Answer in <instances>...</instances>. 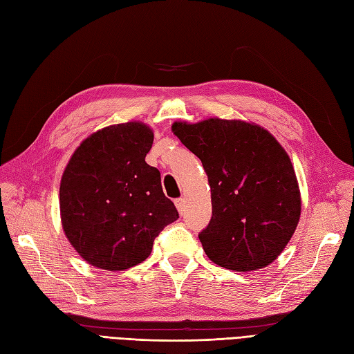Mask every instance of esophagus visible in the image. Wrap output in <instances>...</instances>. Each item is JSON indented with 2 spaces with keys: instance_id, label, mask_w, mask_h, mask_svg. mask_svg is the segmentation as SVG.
Instances as JSON below:
<instances>
[{
  "instance_id": "obj_1",
  "label": "esophagus",
  "mask_w": 354,
  "mask_h": 354,
  "mask_svg": "<svg viewBox=\"0 0 354 354\" xmlns=\"http://www.w3.org/2000/svg\"><path fill=\"white\" fill-rule=\"evenodd\" d=\"M175 205H176V209H178V212L183 215L184 214V211H185V207H187V205H185V198L184 197H179V198H176L175 201Z\"/></svg>"
}]
</instances>
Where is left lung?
I'll use <instances>...</instances> for the list:
<instances>
[{
    "mask_svg": "<svg viewBox=\"0 0 354 354\" xmlns=\"http://www.w3.org/2000/svg\"><path fill=\"white\" fill-rule=\"evenodd\" d=\"M171 131L201 158L212 218L198 233L214 263L248 272L272 263L293 236L301 192L284 148L268 130L236 120L175 122Z\"/></svg>",
    "mask_w": 354,
    "mask_h": 354,
    "instance_id": "8db88e82",
    "label": "left lung"
}]
</instances>
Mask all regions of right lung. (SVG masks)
<instances>
[{
  "label": "right lung",
  "instance_id": "1",
  "mask_svg": "<svg viewBox=\"0 0 354 354\" xmlns=\"http://www.w3.org/2000/svg\"><path fill=\"white\" fill-rule=\"evenodd\" d=\"M153 133L142 122L106 127L71 156L59 187L62 229L89 265L124 270L142 263L153 239L179 218L145 157Z\"/></svg>",
  "mask_w": 354,
  "mask_h": 354
}]
</instances>
